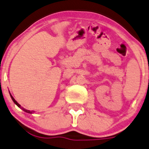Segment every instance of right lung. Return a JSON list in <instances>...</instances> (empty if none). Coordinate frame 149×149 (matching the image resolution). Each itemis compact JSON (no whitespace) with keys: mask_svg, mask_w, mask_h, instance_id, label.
<instances>
[{"mask_svg":"<svg viewBox=\"0 0 149 149\" xmlns=\"http://www.w3.org/2000/svg\"><path fill=\"white\" fill-rule=\"evenodd\" d=\"M11 99H12V100L14 101V103H15L16 105H17V106L19 107V108H21L22 110H23V111H25V112H27V113H33V111H29V110H26V109H24V108H22V107H21V105H20L19 104L18 102H17V101H16L15 100H14V98L13 97L11 96Z\"/></svg>","mask_w":149,"mask_h":149,"instance_id":"1","label":"right lung"}]
</instances>
